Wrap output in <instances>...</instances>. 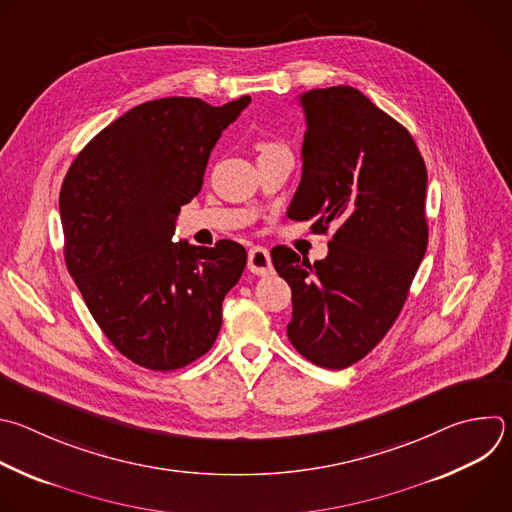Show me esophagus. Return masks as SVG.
Returning a JSON list of instances; mask_svg holds the SVG:
<instances>
[{"mask_svg":"<svg viewBox=\"0 0 512 512\" xmlns=\"http://www.w3.org/2000/svg\"><path fill=\"white\" fill-rule=\"evenodd\" d=\"M247 267L251 273L255 275H269L273 271L271 265V255L265 247H251L249 249V259H247Z\"/></svg>","mask_w":512,"mask_h":512,"instance_id":"esophagus-1","label":"esophagus"}]
</instances>
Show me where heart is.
I'll return each mask as SVG.
<instances>
[{
	"instance_id": "1",
	"label": "heart",
	"mask_w": 512,
	"mask_h": 512,
	"mask_svg": "<svg viewBox=\"0 0 512 512\" xmlns=\"http://www.w3.org/2000/svg\"><path fill=\"white\" fill-rule=\"evenodd\" d=\"M281 148H285V146L281 142H277V140H271V138H261L257 142V150L261 152V156L269 154V152H275V150H281Z\"/></svg>"
}]
</instances>
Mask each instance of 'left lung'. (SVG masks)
Returning a JSON list of instances; mask_svg holds the SVG:
<instances>
[{"label":"left lung","mask_w":512,"mask_h":512,"mask_svg":"<svg viewBox=\"0 0 512 512\" xmlns=\"http://www.w3.org/2000/svg\"><path fill=\"white\" fill-rule=\"evenodd\" d=\"M303 173L287 217L335 233L325 259L271 251L291 287L287 337L311 364L344 370L400 315L428 245L424 158L410 132L352 86L309 90Z\"/></svg>","instance_id":"left-lung-1"}]
</instances>
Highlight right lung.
I'll return each mask as SVG.
<instances>
[{
    "label": "right lung",
    "mask_w": 512,
    "mask_h": 512,
    "mask_svg": "<svg viewBox=\"0 0 512 512\" xmlns=\"http://www.w3.org/2000/svg\"><path fill=\"white\" fill-rule=\"evenodd\" d=\"M251 98L170 96L134 106L76 156L60 191L64 259L94 321L130 362L170 372L205 356L247 251L173 243L211 150Z\"/></svg>",
    "instance_id": "right-lung-1"
}]
</instances>
